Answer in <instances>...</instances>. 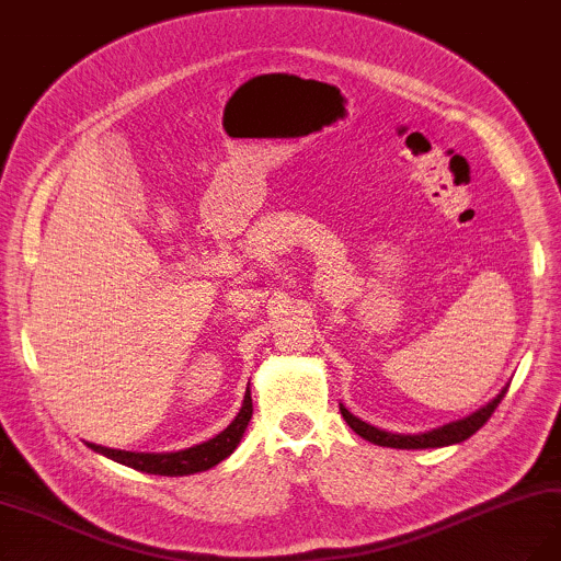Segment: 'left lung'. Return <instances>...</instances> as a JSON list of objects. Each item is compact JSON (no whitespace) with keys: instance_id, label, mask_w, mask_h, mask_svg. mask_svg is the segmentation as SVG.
<instances>
[{"instance_id":"left-lung-1","label":"left lung","mask_w":561,"mask_h":561,"mask_svg":"<svg viewBox=\"0 0 561 561\" xmlns=\"http://www.w3.org/2000/svg\"><path fill=\"white\" fill-rule=\"evenodd\" d=\"M506 388H502L500 396H496L492 402H488L485 407H481L479 411H473L471 416L462 419V421H453L444 427H437V430H430V432H423V434H390L386 430H379L375 425H369L360 419H356L354 413H348L342 404H340V411L344 421L348 423V427L354 430L358 437L377 444V446H388V448H442V446H450V444H460L465 439H469L471 434L479 432L488 419L494 413V409L500 407V402L504 400L506 396Z\"/></svg>"}]
</instances>
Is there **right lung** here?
<instances>
[{
	"label": "right lung",
	"mask_w": 561,
	"mask_h": 561,
	"mask_svg": "<svg viewBox=\"0 0 561 561\" xmlns=\"http://www.w3.org/2000/svg\"><path fill=\"white\" fill-rule=\"evenodd\" d=\"M252 390H244V400H242V409L238 416L233 419V423L228 425L224 432H219L217 437H213L210 442H203L198 446L184 448V450H175V453H134V450H115V448H106V446H96V444H88V448L106 455V458L134 467L142 473H159V476H186V473H196V471H205L215 465H219L221 460H226L231 455L242 434L252 421Z\"/></svg>",
	"instance_id": "add662e5"
}]
</instances>
